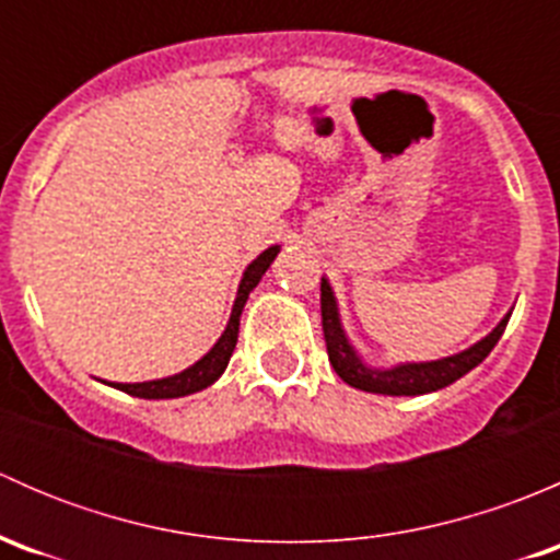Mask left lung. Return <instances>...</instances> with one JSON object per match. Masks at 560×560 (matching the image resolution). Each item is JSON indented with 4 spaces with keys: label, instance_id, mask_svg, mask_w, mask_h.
Listing matches in <instances>:
<instances>
[{
    "label": "left lung",
    "instance_id": "left-lung-1",
    "mask_svg": "<svg viewBox=\"0 0 560 560\" xmlns=\"http://www.w3.org/2000/svg\"><path fill=\"white\" fill-rule=\"evenodd\" d=\"M322 332H325L327 343V358L330 365L336 369V374L341 376L347 385L365 389V393H380V395H425L433 389H442L453 382L466 376L468 371L477 369L485 358L490 354V349L499 343L501 332H504L510 314L493 327V332L477 341L474 347H468L466 352L453 354V358L433 360V363H406L395 365V369L376 371L369 369L363 360L358 358V352L352 349V343L343 336L341 319H338V306L336 298H332L330 284L327 279H322Z\"/></svg>",
    "mask_w": 560,
    "mask_h": 560
}]
</instances>
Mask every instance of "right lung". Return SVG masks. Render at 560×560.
Returning <instances> with one entry per match:
<instances>
[{
  "instance_id": "obj_1",
  "label": "right lung",
  "mask_w": 560,
  "mask_h": 560,
  "mask_svg": "<svg viewBox=\"0 0 560 560\" xmlns=\"http://www.w3.org/2000/svg\"><path fill=\"white\" fill-rule=\"evenodd\" d=\"M276 254H279V246H270V248H265V252L259 254L252 265H248L244 279H241L238 298H235V306H233V314H230L228 327H224L222 338L213 343V349L206 354V358L197 360L195 365H189V369L180 371V374L167 376V380L138 382V385H113V387L121 389V393H127V395H135V398L160 400V398H180V395L200 393V389L213 385V382L224 374L230 358H233L235 343H238L241 312H244V306H246L248 292L259 284V279H262L265 270L270 268V262L276 259Z\"/></svg>"
}]
</instances>
